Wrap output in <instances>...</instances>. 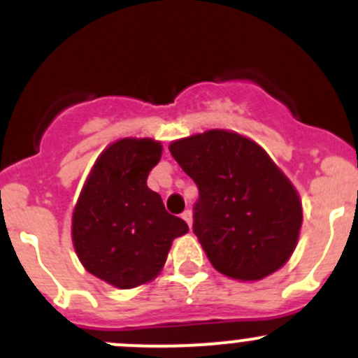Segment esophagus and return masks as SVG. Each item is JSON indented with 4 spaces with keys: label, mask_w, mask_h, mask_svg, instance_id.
<instances>
[{
    "label": "esophagus",
    "mask_w": 358,
    "mask_h": 358,
    "mask_svg": "<svg viewBox=\"0 0 358 358\" xmlns=\"http://www.w3.org/2000/svg\"><path fill=\"white\" fill-rule=\"evenodd\" d=\"M182 219L185 220L187 224H189V228L192 226V212H190V210H185V212L182 213Z\"/></svg>",
    "instance_id": "obj_1"
}]
</instances>
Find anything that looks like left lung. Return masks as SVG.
<instances>
[{
    "instance_id": "obj_1",
    "label": "left lung",
    "mask_w": 358,
    "mask_h": 358,
    "mask_svg": "<svg viewBox=\"0 0 358 358\" xmlns=\"http://www.w3.org/2000/svg\"><path fill=\"white\" fill-rule=\"evenodd\" d=\"M194 180V235L213 268L238 280H259L293 255L302 203L286 175L255 141L208 130L169 145Z\"/></svg>"
}]
</instances>
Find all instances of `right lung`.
<instances>
[{"instance_id": "add662e5", "label": "right lung", "mask_w": 358, "mask_h": 358, "mask_svg": "<svg viewBox=\"0 0 358 358\" xmlns=\"http://www.w3.org/2000/svg\"><path fill=\"white\" fill-rule=\"evenodd\" d=\"M162 155L153 139L113 143L93 164L72 215V242L90 273L120 289L150 282L162 270L173 240L189 226L164 208L146 185Z\"/></svg>"}]
</instances>
